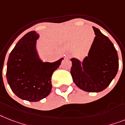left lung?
I'll return each mask as SVG.
<instances>
[{"label":"left lung","instance_id":"1","mask_svg":"<svg viewBox=\"0 0 125 125\" xmlns=\"http://www.w3.org/2000/svg\"><path fill=\"white\" fill-rule=\"evenodd\" d=\"M95 37L87 56L82 61L71 59V75L74 83L83 91L101 92L116 77L119 68L117 51L113 43L98 29L93 27Z\"/></svg>","mask_w":125,"mask_h":125}]
</instances>
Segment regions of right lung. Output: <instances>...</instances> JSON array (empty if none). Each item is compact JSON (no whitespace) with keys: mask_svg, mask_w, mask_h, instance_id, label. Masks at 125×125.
Returning a JSON list of instances; mask_svg holds the SVG:
<instances>
[{"mask_svg":"<svg viewBox=\"0 0 125 125\" xmlns=\"http://www.w3.org/2000/svg\"><path fill=\"white\" fill-rule=\"evenodd\" d=\"M39 37L34 31L27 33L11 51L7 63L6 78L11 90L29 102H38L50 94L52 75L64 59L43 61L36 48Z\"/></svg>","mask_w":125,"mask_h":125,"instance_id":"obj_1","label":"right lung"}]
</instances>
